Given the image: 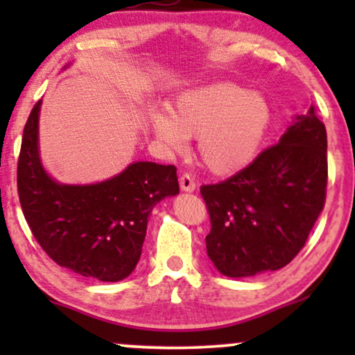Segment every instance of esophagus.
Segmentation results:
<instances>
[{"mask_svg":"<svg viewBox=\"0 0 355 355\" xmlns=\"http://www.w3.org/2000/svg\"><path fill=\"white\" fill-rule=\"evenodd\" d=\"M180 189L183 191H193L195 190V182H193V178H191L190 173L180 175Z\"/></svg>","mask_w":355,"mask_h":355,"instance_id":"esophagus-1","label":"esophagus"}]
</instances>
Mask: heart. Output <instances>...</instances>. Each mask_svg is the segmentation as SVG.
<instances>
[{
    "instance_id": "heart-1",
    "label": "heart",
    "mask_w": 355,
    "mask_h": 355,
    "mask_svg": "<svg viewBox=\"0 0 355 355\" xmlns=\"http://www.w3.org/2000/svg\"><path fill=\"white\" fill-rule=\"evenodd\" d=\"M170 112L150 115L155 135L178 152L187 137H197L202 164L217 175L235 173L254 160L272 118L263 96L227 81L182 93Z\"/></svg>"
}]
</instances>
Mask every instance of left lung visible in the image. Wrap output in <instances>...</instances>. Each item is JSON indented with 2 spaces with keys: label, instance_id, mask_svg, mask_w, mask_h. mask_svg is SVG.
Segmentation results:
<instances>
[{
  "label": "left lung",
  "instance_id": "8db88e82",
  "mask_svg": "<svg viewBox=\"0 0 355 355\" xmlns=\"http://www.w3.org/2000/svg\"><path fill=\"white\" fill-rule=\"evenodd\" d=\"M325 189L327 132L312 105L250 165L200 187L211 225L207 254L217 270L239 279L291 263L324 210Z\"/></svg>",
  "mask_w": 355,
  "mask_h": 355
}]
</instances>
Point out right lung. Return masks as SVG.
<instances>
[{
  "label": "right lung",
  "instance_id": "add662e5",
  "mask_svg": "<svg viewBox=\"0 0 355 355\" xmlns=\"http://www.w3.org/2000/svg\"><path fill=\"white\" fill-rule=\"evenodd\" d=\"M35 105L23 130L18 195L36 242L51 260L75 274L118 282L141 255L155 203L178 193L177 168L137 162L116 177L93 185H61L44 172L38 152Z\"/></svg>",
  "mask_w": 355,
  "mask_h": 355
}]
</instances>
